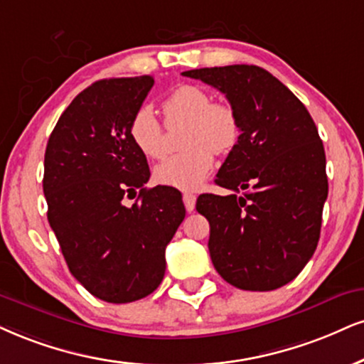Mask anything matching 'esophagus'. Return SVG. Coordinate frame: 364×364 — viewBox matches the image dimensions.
<instances>
[{"label": "esophagus", "instance_id": "obj_1", "mask_svg": "<svg viewBox=\"0 0 364 364\" xmlns=\"http://www.w3.org/2000/svg\"><path fill=\"white\" fill-rule=\"evenodd\" d=\"M182 199H183V204H186V209L189 210V213H192V210L196 209V196L191 194V192H183Z\"/></svg>", "mask_w": 364, "mask_h": 364}]
</instances>
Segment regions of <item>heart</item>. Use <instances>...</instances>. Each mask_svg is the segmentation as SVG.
<instances>
[{"instance_id":"1","label":"heart","mask_w":364,"mask_h":364,"mask_svg":"<svg viewBox=\"0 0 364 364\" xmlns=\"http://www.w3.org/2000/svg\"><path fill=\"white\" fill-rule=\"evenodd\" d=\"M167 127L186 123L182 154L168 156L155 168V181L182 191L203 186L214 165V154H230L240 140L241 127L235 107L213 102L199 86L183 84L161 101ZM129 138L146 159H160L165 151V128L150 107L143 106L129 121Z\"/></svg>"}]
</instances>
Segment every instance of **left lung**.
I'll list each match as a JSON object with an SVG mask.
<instances>
[{
	"label": "left lung",
	"instance_id": "obj_1",
	"mask_svg": "<svg viewBox=\"0 0 364 364\" xmlns=\"http://www.w3.org/2000/svg\"><path fill=\"white\" fill-rule=\"evenodd\" d=\"M226 94L241 134L197 213L210 226L209 253L228 284L268 291L294 280L312 258L327 199L326 154L299 97L258 65L182 73Z\"/></svg>",
	"mask_w": 364,
	"mask_h": 364
}]
</instances>
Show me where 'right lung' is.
<instances>
[{
	"mask_svg": "<svg viewBox=\"0 0 364 364\" xmlns=\"http://www.w3.org/2000/svg\"><path fill=\"white\" fill-rule=\"evenodd\" d=\"M151 75L97 80L67 106L43 161L47 218L67 267L94 297L127 304L165 275V248L186 218L181 192L156 186L129 121L154 87ZM136 196L133 206L124 204Z\"/></svg>",
	"mask_w": 364,
	"mask_h": 364,
	"instance_id": "add662e5",
	"label": "right lung"
}]
</instances>
